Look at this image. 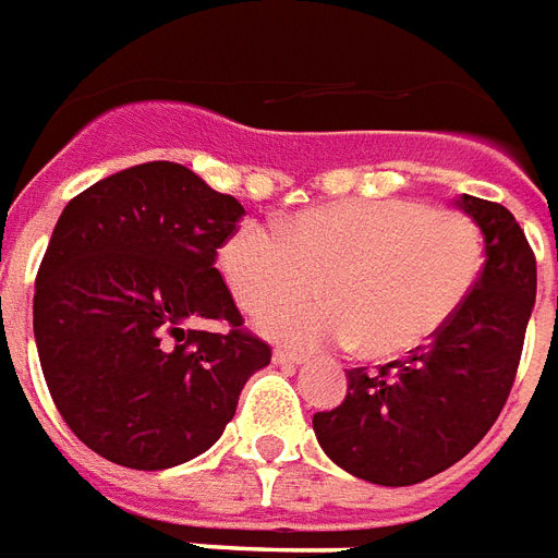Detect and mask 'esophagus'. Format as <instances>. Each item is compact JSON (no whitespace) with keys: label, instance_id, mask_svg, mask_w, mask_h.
Segmentation results:
<instances>
[{"label":"esophagus","instance_id":"esophagus-1","mask_svg":"<svg viewBox=\"0 0 558 558\" xmlns=\"http://www.w3.org/2000/svg\"><path fill=\"white\" fill-rule=\"evenodd\" d=\"M306 360L300 351H291V348H276L274 351V363L279 365H300Z\"/></svg>","mask_w":558,"mask_h":558}]
</instances>
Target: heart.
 I'll list each match as a JSON object with an SVG mask.
<instances>
[{
	"label": "heart",
	"mask_w": 558,
	"mask_h": 558,
	"mask_svg": "<svg viewBox=\"0 0 558 558\" xmlns=\"http://www.w3.org/2000/svg\"><path fill=\"white\" fill-rule=\"evenodd\" d=\"M485 267L482 231L461 210L416 198L308 207L267 231L255 222L219 250V270L250 315L318 290L320 307L276 310L264 329L294 341H351L372 360L428 344L449 327Z\"/></svg>",
	"instance_id": "obj_1"
}]
</instances>
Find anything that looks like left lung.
<instances>
[{"label":"left lung","mask_w":558,"mask_h":558,"mask_svg":"<svg viewBox=\"0 0 558 558\" xmlns=\"http://www.w3.org/2000/svg\"><path fill=\"white\" fill-rule=\"evenodd\" d=\"M485 234L478 284L440 336L408 360L348 372L339 408L312 418L332 461L365 482L418 485L478 446L514 386L535 306V252L511 210L461 195Z\"/></svg>","instance_id":"1"}]
</instances>
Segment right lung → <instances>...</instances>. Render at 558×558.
Returning a JSON list of instances; mask_svg holds the SVG:
<instances>
[{
  "mask_svg": "<svg viewBox=\"0 0 558 558\" xmlns=\"http://www.w3.org/2000/svg\"><path fill=\"white\" fill-rule=\"evenodd\" d=\"M243 217L234 195L166 160L109 174L62 210L35 279V341L56 408L100 458L166 470L202 454L270 363L217 270Z\"/></svg>",
  "mask_w": 558,
  "mask_h": 558,
  "instance_id": "1",
  "label": "right lung"
}]
</instances>
